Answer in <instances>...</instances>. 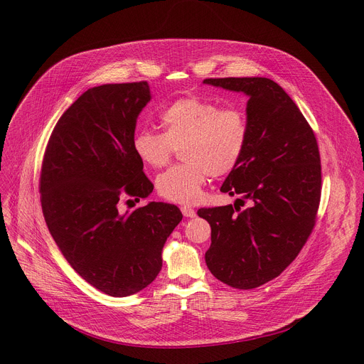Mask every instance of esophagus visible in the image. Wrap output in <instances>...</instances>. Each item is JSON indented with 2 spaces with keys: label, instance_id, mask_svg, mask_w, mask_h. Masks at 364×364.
<instances>
[{
  "label": "esophagus",
  "instance_id": "34e87169",
  "mask_svg": "<svg viewBox=\"0 0 364 364\" xmlns=\"http://www.w3.org/2000/svg\"><path fill=\"white\" fill-rule=\"evenodd\" d=\"M181 212H183V215H184L186 218H194V216H196V210L193 209L191 205H183V207H181Z\"/></svg>",
  "mask_w": 364,
  "mask_h": 364
}]
</instances>
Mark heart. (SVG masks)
<instances>
[{
    "instance_id": "b5f03b06",
    "label": "heart",
    "mask_w": 364,
    "mask_h": 364,
    "mask_svg": "<svg viewBox=\"0 0 364 364\" xmlns=\"http://www.w3.org/2000/svg\"><path fill=\"white\" fill-rule=\"evenodd\" d=\"M164 132L141 129L132 148L152 168L167 166L177 148L184 160L157 180L159 193L171 201L191 204L203 194L207 177L235 170L247 144V121L239 108H222L196 96L181 97L161 112Z\"/></svg>"
}]
</instances>
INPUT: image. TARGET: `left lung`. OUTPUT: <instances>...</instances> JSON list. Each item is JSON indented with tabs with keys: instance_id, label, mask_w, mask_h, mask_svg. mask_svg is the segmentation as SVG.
<instances>
[{
	"instance_id": "obj_1",
	"label": "left lung",
	"mask_w": 364,
	"mask_h": 364,
	"mask_svg": "<svg viewBox=\"0 0 364 364\" xmlns=\"http://www.w3.org/2000/svg\"><path fill=\"white\" fill-rule=\"evenodd\" d=\"M203 83L249 97L247 144L220 191L242 194L250 207L240 210L237 198L235 205L197 212L212 228L205 264L229 287L257 288L284 272L314 229L321 197L317 139L295 102L268 77Z\"/></svg>"
}]
</instances>
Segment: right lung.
I'll use <instances>...</instances> for the list:
<instances>
[{
    "label": "right lung",
    "instance_id": "obj_1",
    "mask_svg": "<svg viewBox=\"0 0 364 364\" xmlns=\"http://www.w3.org/2000/svg\"><path fill=\"white\" fill-rule=\"evenodd\" d=\"M146 82L87 89L60 117L40 174L46 225L70 267L111 296H129L161 271L167 237L181 222L174 204L151 201L131 213L119 198H145L154 186L132 148Z\"/></svg>",
    "mask_w": 364,
    "mask_h": 364
}]
</instances>
